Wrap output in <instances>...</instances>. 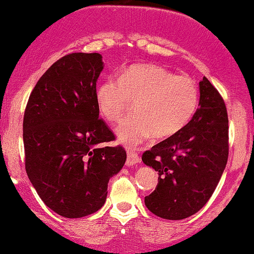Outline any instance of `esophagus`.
I'll return each instance as SVG.
<instances>
[{"instance_id": "34e87169", "label": "esophagus", "mask_w": 254, "mask_h": 254, "mask_svg": "<svg viewBox=\"0 0 254 254\" xmlns=\"http://www.w3.org/2000/svg\"><path fill=\"white\" fill-rule=\"evenodd\" d=\"M141 162L140 156L134 151V149H127V165H134Z\"/></svg>"}]
</instances>
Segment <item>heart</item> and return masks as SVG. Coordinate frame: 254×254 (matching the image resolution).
Returning <instances> with one entry per match:
<instances>
[{
  "mask_svg": "<svg viewBox=\"0 0 254 254\" xmlns=\"http://www.w3.org/2000/svg\"><path fill=\"white\" fill-rule=\"evenodd\" d=\"M95 100L100 114L109 122L118 120L135 102V113L125 117L116 129L120 142L132 146L149 136L162 141L178 135L193 118L199 91L190 76L153 64H136L119 78L102 80Z\"/></svg>",
  "mask_w": 254,
  "mask_h": 254,
  "instance_id": "obj_1",
  "label": "heart"
}]
</instances>
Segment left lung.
<instances>
[{
  "mask_svg": "<svg viewBox=\"0 0 254 254\" xmlns=\"http://www.w3.org/2000/svg\"><path fill=\"white\" fill-rule=\"evenodd\" d=\"M229 157L225 102L205 76L199 107L178 135L143 152L142 161L158 172L156 190L145 197L157 217L180 220L198 212L212 197Z\"/></svg>",
  "mask_w": 254,
  "mask_h": 254,
  "instance_id": "left-lung-1",
  "label": "left lung"
}]
</instances>
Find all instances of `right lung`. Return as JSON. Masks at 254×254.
<instances>
[{"instance_id": "right-lung-1", "label": "right lung", "mask_w": 254, "mask_h": 254, "mask_svg": "<svg viewBox=\"0 0 254 254\" xmlns=\"http://www.w3.org/2000/svg\"><path fill=\"white\" fill-rule=\"evenodd\" d=\"M100 53H70L45 71L24 112L25 170L40 198L64 218L97 212L106 202L111 176L127 161L97 109Z\"/></svg>"}]
</instances>
